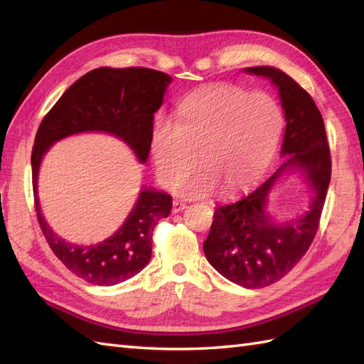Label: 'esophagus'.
I'll return each instance as SVG.
<instances>
[{
	"mask_svg": "<svg viewBox=\"0 0 364 364\" xmlns=\"http://www.w3.org/2000/svg\"><path fill=\"white\" fill-rule=\"evenodd\" d=\"M184 208H186V203L180 202V200H173V208H172V213L176 214V213H181Z\"/></svg>",
	"mask_w": 364,
	"mask_h": 364,
	"instance_id": "34e87169",
	"label": "esophagus"
}]
</instances>
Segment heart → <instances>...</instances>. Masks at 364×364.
Wrapping results in <instances>:
<instances>
[{
    "mask_svg": "<svg viewBox=\"0 0 364 364\" xmlns=\"http://www.w3.org/2000/svg\"><path fill=\"white\" fill-rule=\"evenodd\" d=\"M283 129L280 105L266 92L219 84L191 94L175 120L162 119L151 137L159 181L173 186L195 165L204 168L175 185L184 197H203L222 186L237 191L266 172Z\"/></svg>",
    "mask_w": 364,
    "mask_h": 364,
    "instance_id": "heart-1",
    "label": "heart"
}]
</instances>
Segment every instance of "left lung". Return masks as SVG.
Returning a JSON list of instances; mask_svg holds the SVG:
<instances>
[{
	"label": "left lung",
	"instance_id": "obj_1",
	"mask_svg": "<svg viewBox=\"0 0 364 364\" xmlns=\"http://www.w3.org/2000/svg\"><path fill=\"white\" fill-rule=\"evenodd\" d=\"M245 72L269 78L278 89L286 119L282 154L288 158L249 196L215 208L203 250L220 275L244 288L258 289L282 280L310 249L326 203L331 158L326 125L311 95L278 68L250 67ZM291 168L304 172L315 198L300 220L275 224L265 210L267 196Z\"/></svg>",
	"mask_w": 364,
	"mask_h": 364
}]
</instances>
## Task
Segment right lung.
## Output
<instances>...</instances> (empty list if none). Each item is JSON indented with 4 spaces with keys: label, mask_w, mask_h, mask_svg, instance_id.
Here are the masks:
<instances>
[{
    "label": "right lung",
    "mask_w": 364,
    "mask_h": 364,
    "mask_svg": "<svg viewBox=\"0 0 364 364\" xmlns=\"http://www.w3.org/2000/svg\"><path fill=\"white\" fill-rule=\"evenodd\" d=\"M172 78L145 67H100L75 81L45 115L31 154L34 206L38 225L53 253L76 277L98 286H112L141 272L151 258L153 230L172 211V197L142 189L125 223L106 241L75 245L59 237L45 222L37 197L41 161L50 146L67 136L105 131L120 137L141 162L149 158L153 119Z\"/></svg>",
    "instance_id": "obj_1"
}]
</instances>
